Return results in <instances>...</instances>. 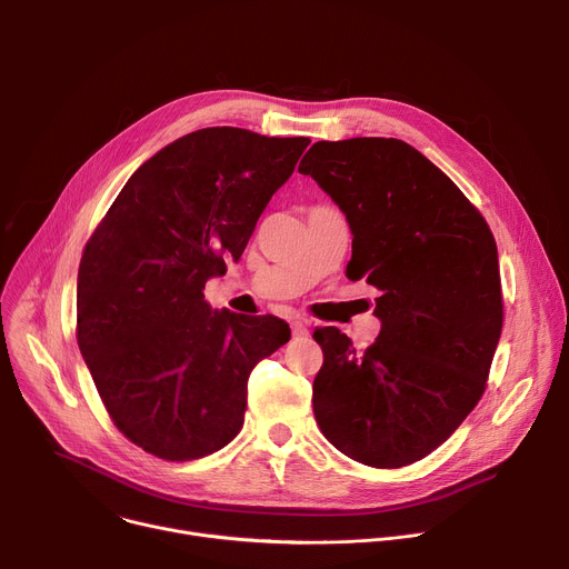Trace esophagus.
Listing matches in <instances>:
<instances>
[{"label":"esophagus","mask_w":569,"mask_h":569,"mask_svg":"<svg viewBox=\"0 0 569 569\" xmlns=\"http://www.w3.org/2000/svg\"><path fill=\"white\" fill-rule=\"evenodd\" d=\"M290 329H292V336H295V338L308 336V327H306V323H303L301 319H292V321H290Z\"/></svg>","instance_id":"34e87169"}]
</instances>
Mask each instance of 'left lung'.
Masks as SVG:
<instances>
[{"mask_svg":"<svg viewBox=\"0 0 569 569\" xmlns=\"http://www.w3.org/2000/svg\"><path fill=\"white\" fill-rule=\"evenodd\" d=\"M299 173L347 216L349 279L380 290V333L365 353L336 327L315 331V421L365 466L415 463L483 393L502 333L496 238L457 184L400 139L317 141Z\"/></svg>","mask_w":569,"mask_h":569,"instance_id":"left-lung-1","label":"left lung"}]
</instances>
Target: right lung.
I'll list each match as a JSON object with an SVG mask.
<instances>
[{
  "instance_id": "add662e5",
  "label": "right lung",
  "mask_w": 569,
  "mask_h": 569,
  "mask_svg": "<svg viewBox=\"0 0 569 569\" xmlns=\"http://www.w3.org/2000/svg\"><path fill=\"white\" fill-rule=\"evenodd\" d=\"M308 137L204 128L130 176L80 259L78 347L114 426L187 461L242 428L252 369L290 340L283 319L213 310L204 283L238 261Z\"/></svg>"
}]
</instances>
